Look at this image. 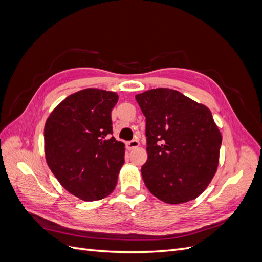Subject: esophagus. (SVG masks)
<instances>
[{
    "instance_id": "esophagus-1",
    "label": "esophagus",
    "mask_w": 262,
    "mask_h": 262,
    "mask_svg": "<svg viewBox=\"0 0 262 262\" xmlns=\"http://www.w3.org/2000/svg\"><path fill=\"white\" fill-rule=\"evenodd\" d=\"M140 146V142L138 140H132L130 142H128V144H126V147H128V149H134Z\"/></svg>"
}]
</instances>
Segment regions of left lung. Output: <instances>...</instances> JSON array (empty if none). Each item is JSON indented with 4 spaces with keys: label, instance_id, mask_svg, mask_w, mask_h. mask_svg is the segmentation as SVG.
Instances as JSON below:
<instances>
[{
    "label": "left lung",
    "instance_id": "left-lung-1",
    "mask_svg": "<svg viewBox=\"0 0 262 262\" xmlns=\"http://www.w3.org/2000/svg\"><path fill=\"white\" fill-rule=\"evenodd\" d=\"M136 99L146 119L147 161L141 168L146 188L169 204L195 199L219 166L222 136L210 109L170 89Z\"/></svg>",
    "mask_w": 262,
    "mask_h": 262
}]
</instances>
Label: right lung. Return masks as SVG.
<instances>
[{
  "mask_svg": "<svg viewBox=\"0 0 262 262\" xmlns=\"http://www.w3.org/2000/svg\"><path fill=\"white\" fill-rule=\"evenodd\" d=\"M118 94L86 89L55 107L45 124L46 161L61 186L81 200L114 191L124 164V144L113 134Z\"/></svg>",
  "mask_w": 262,
  "mask_h": 262,
  "instance_id": "right-lung-1",
  "label": "right lung"
}]
</instances>
